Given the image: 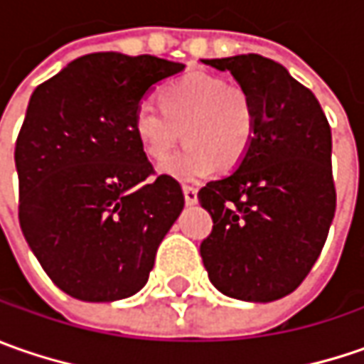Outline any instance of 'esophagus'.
Listing matches in <instances>:
<instances>
[{"instance_id":"esophagus-1","label":"esophagus","mask_w":364,"mask_h":364,"mask_svg":"<svg viewBox=\"0 0 364 364\" xmlns=\"http://www.w3.org/2000/svg\"><path fill=\"white\" fill-rule=\"evenodd\" d=\"M184 200H186V204L198 203V190L194 186H184Z\"/></svg>"}]
</instances>
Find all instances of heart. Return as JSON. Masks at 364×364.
Here are the masks:
<instances>
[{"label": "heart", "instance_id": "heart-1", "mask_svg": "<svg viewBox=\"0 0 364 364\" xmlns=\"http://www.w3.org/2000/svg\"><path fill=\"white\" fill-rule=\"evenodd\" d=\"M161 111L141 105L133 117V133L144 156L164 164L180 139L184 151L164 166L178 180H198L215 166L231 172L249 156L257 133V111L241 82L217 75L192 73L160 91Z\"/></svg>", "mask_w": 364, "mask_h": 364}]
</instances>
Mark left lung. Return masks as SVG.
Returning a JSON list of instances; mask_svg holds the SVG:
<instances>
[{
  "label": "left lung",
  "instance_id": "8db88e82",
  "mask_svg": "<svg viewBox=\"0 0 364 364\" xmlns=\"http://www.w3.org/2000/svg\"><path fill=\"white\" fill-rule=\"evenodd\" d=\"M249 89L257 133L243 164L198 190L213 217L200 257L229 298L273 301L314 267L336 210L332 133L314 92L259 54L213 58Z\"/></svg>",
  "mask_w": 364,
  "mask_h": 364
}]
</instances>
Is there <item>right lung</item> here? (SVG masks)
<instances>
[{
	"mask_svg": "<svg viewBox=\"0 0 364 364\" xmlns=\"http://www.w3.org/2000/svg\"><path fill=\"white\" fill-rule=\"evenodd\" d=\"M184 64L95 52L38 85L16 139L20 227L64 294L115 301L147 284L184 208L180 182L156 174L133 133L139 103Z\"/></svg>",
	"mask_w": 364,
	"mask_h": 364,
	"instance_id": "1",
	"label": "right lung"
}]
</instances>
